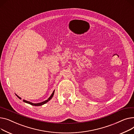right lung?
Instances as JSON below:
<instances>
[{
	"label": "right lung",
	"instance_id": "1",
	"mask_svg": "<svg viewBox=\"0 0 134 134\" xmlns=\"http://www.w3.org/2000/svg\"><path fill=\"white\" fill-rule=\"evenodd\" d=\"M54 90L53 91V92H52V93L51 94V95L49 97V98L48 99H46V100H44V101H43V102H41V103H32V102H29V101H27V100H24V99L23 100V102H24L25 103H27V104H31V105H34V106H41V105H43V104H45V103H46L47 102H48L52 98V97H53V95H54ZM15 95H16L19 99H21V98L19 97V96H18L17 94H15Z\"/></svg>",
	"mask_w": 134,
	"mask_h": 134
}]
</instances>
